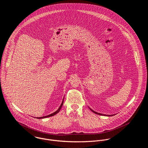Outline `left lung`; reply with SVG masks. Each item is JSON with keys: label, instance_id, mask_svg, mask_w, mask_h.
I'll list each match as a JSON object with an SVG mask.
<instances>
[{"label": "left lung", "instance_id": "8db88e82", "mask_svg": "<svg viewBox=\"0 0 148 148\" xmlns=\"http://www.w3.org/2000/svg\"><path fill=\"white\" fill-rule=\"evenodd\" d=\"M89 109L91 110V111L92 112H93V113H96V114H99V115H104V116H105V114H101V113H97V112H95V111H93L92 109H90V108H89ZM107 116V115H106ZM108 116H113V114L112 115H108Z\"/></svg>", "mask_w": 148, "mask_h": 148}]
</instances>
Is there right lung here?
Returning a JSON list of instances; mask_svg holds the SVG:
<instances>
[{"instance_id":"1","label":"right lung","mask_w":148,"mask_h":148,"mask_svg":"<svg viewBox=\"0 0 148 148\" xmlns=\"http://www.w3.org/2000/svg\"><path fill=\"white\" fill-rule=\"evenodd\" d=\"M63 101L64 99L63 100V101H62V103L61 106H60V107L59 108V109H58L56 112H55L54 113H52V114H49V115L46 116H43V117H36V118H37V119H44V118H46V117H51V116H53L55 115L56 114H57L58 113H59V111H60V110L61 109V108H62V106H63Z\"/></svg>"}]
</instances>
